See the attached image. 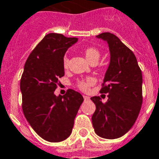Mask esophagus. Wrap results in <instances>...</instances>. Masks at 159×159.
<instances>
[{"instance_id":"34e87169","label":"esophagus","mask_w":159,"mask_h":159,"mask_svg":"<svg viewBox=\"0 0 159 159\" xmlns=\"http://www.w3.org/2000/svg\"><path fill=\"white\" fill-rule=\"evenodd\" d=\"M83 98H84V99H85V100H88V99H89V97H88V96H86V95H84V96H83Z\"/></svg>"}]
</instances>
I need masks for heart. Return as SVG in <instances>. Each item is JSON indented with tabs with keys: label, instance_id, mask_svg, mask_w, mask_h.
Here are the masks:
<instances>
[{
	"label": "heart",
	"instance_id": "1",
	"mask_svg": "<svg viewBox=\"0 0 159 159\" xmlns=\"http://www.w3.org/2000/svg\"><path fill=\"white\" fill-rule=\"evenodd\" d=\"M85 55H86V58L87 59V61H98V59H99V57H100V53L98 52V49H96V48H86V51H85ZM68 58L66 56L64 57V60H63V66H64V67L66 68L67 66H68ZM94 82V79L93 78H88V79H86V80H83V81H80L79 83V87L83 91H86L88 89V87L92 85H93Z\"/></svg>",
	"mask_w": 159,
	"mask_h": 159
}]
</instances>
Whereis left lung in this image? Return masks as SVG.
Wrapping results in <instances>:
<instances>
[{"label":"left lung","mask_w":159,"mask_h":159,"mask_svg":"<svg viewBox=\"0 0 159 159\" xmlns=\"http://www.w3.org/2000/svg\"><path fill=\"white\" fill-rule=\"evenodd\" d=\"M106 41L110 63L103 80L100 93H108L106 103L97 96L91 99L96 106L92 117L94 132L103 139L124 136L137 120L142 106V72L134 53L111 33L96 36Z\"/></svg>","instance_id":"left-lung-1"}]
</instances>
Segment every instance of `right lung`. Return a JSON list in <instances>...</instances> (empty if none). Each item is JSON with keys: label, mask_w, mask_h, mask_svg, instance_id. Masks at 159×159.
<instances>
[{"label": "right lung", "mask_w": 159, "mask_h": 159, "mask_svg": "<svg viewBox=\"0 0 159 159\" xmlns=\"http://www.w3.org/2000/svg\"><path fill=\"white\" fill-rule=\"evenodd\" d=\"M77 41L75 37L48 34L24 66L20 85L23 113L34 132L48 142H61L71 135L74 119L84 101L81 94L73 89L64 96L54 94L58 79L65 75L66 52Z\"/></svg>", "instance_id": "add662e5"}]
</instances>
